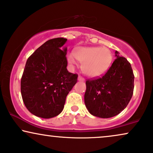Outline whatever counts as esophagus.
<instances>
[{"instance_id": "1", "label": "esophagus", "mask_w": 153, "mask_h": 153, "mask_svg": "<svg viewBox=\"0 0 153 153\" xmlns=\"http://www.w3.org/2000/svg\"><path fill=\"white\" fill-rule=\"evenodd\" d=\"M78 81H85V79L83 78L82 76H80V75H79L78 76Z\"/></svg>"}]
</instances>
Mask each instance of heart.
<instances>
[{
    "instance_id": "b5f03b06",
    "label": "heart",
    "mask_w": 153,
    "mask_h": 153,
    "mask_svg": "<svg viewBox=\"0 0 153 153\" xmlns=\"http://www.w3.org/2000/svg\"><path fill=\"white\" fill-rule=\"evenodd\" d=\"M78 61L82 63L83 72L92 78L101 76L107 72L112 62V53L107 47H81L67 56L71 65Z\"/></svg>"
}]
</instances>
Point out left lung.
I'll list each match as a JSON object with an SVG mask.
<instances>
[{
	"mask_svg": "<svg viewBox=\"0 0 153 153\" xmlns=\"http://www.w3.org/2000/svg\"><path fill=\"white\" fill-rule=\"evenodd\" d=\"M111 66L102 78L86 81L85 104L94 117L110 118L119 114L130 102L134 88L131 63L116 51Z\"/></svg>",
	"mask_w": 153,
	"mask_h": 153,
	"instance_id": "8db88e82",
	"label": "left lung"
}]
</instances>
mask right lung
Masks as SVG:
<instances>
[{"instance_id":"obj_1","label":"right lung","mask_w":153,"mask_h":153,"mask_svg":"<svg viewBox=\"0 0 153 153\" xmlns=\"http://www.w3.org/2000/svg\"><path fill=\"white\" fill-rule=\"evenodd\" d=\"M65 38L48 40L38 48L25 65L21 78V94L32 114L44 119L56 117L63 111L65 98L78 80V75L66 67Z\"/></svg>"}]
</instances>
